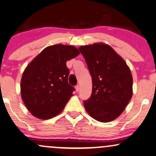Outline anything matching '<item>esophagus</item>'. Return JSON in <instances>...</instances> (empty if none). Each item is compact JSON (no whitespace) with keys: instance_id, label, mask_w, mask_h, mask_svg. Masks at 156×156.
<instances>
[{"instance_id":"34e87169","label":"esophagus","mask_w":156,"mask_h":156,"mask_svg":"<svg viewBox=\"0 0 156 156\" xmlns=\"http://www.w3.org/2000/svg\"><path fill=\"white\" fill-rule=\"evenodd\" d=\"M76 90L77 92H78V91L80 90V86H76Z\"/></svg>"}]
</instances>
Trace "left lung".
Segmentation results:
<instances>
[{
  "mask_svg": "<svg viewBox=\"0 0 156 156\" xmlns=\"http://www.w3.org/2000/svg\"><path fill=\"white\" fill-rule=\"evenodd\" d=\"M79 51L92 77V94L84 101L93 118L108 123L123 113L133 95V77L126 62L103 43L82 45Z\"/></svg>",
  "mask_w": 156,
  "mask_h": 156,
  "instance_id": "obj_1",
  "label": "left lung"
}]
</instances>
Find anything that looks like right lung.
I'll return each instance as SVG.
<instances>
[{"label":"right lung","instance_id":"add662e5","mask_svg":"<svg viewBox=\"0 0 156 156\" xmlns=\"http://www.w3.org/2000/svg\"><path fill=\"white\" fill-rule=\"evenodd\" d=\"M80 54L73 45L56 44L43 50L22 75L20 93L33 116L47 120L60 114L73 95L66 62Z\"/></svg>","mask_w":156,"mask_h":156}]
</instances>
